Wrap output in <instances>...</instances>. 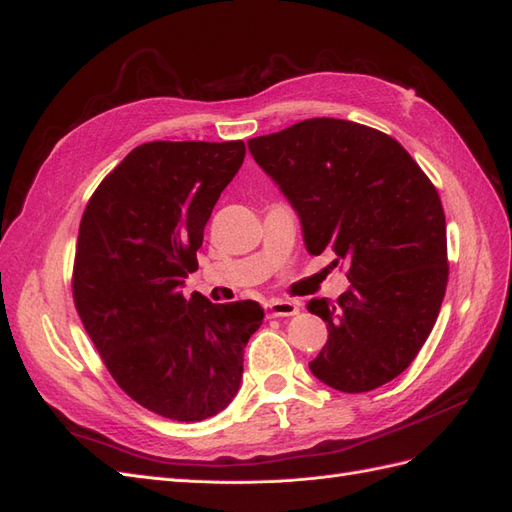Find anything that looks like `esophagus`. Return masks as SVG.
I'll list each match as a JSON object with an SVG mask.
<instances>
[{"label":"esophagus","instance_id":"34e87169","mask_svg":"<svg viewBox=\"0 0 512 512\" xmlns=\"http://www.w3.org/2000/svg\"><path fill=\"white\" fill-rule=\"evenodd\" d=\"M269 318H282V316H294L299 312V303L286 301V299H271L265 303Z\"/></svg>","mask_w":512,"mask_h":512}]
</instances>
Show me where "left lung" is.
<instances>
[{
    "mask_svg": "<svg viewBox=\"0 0 512 512\" xmlns=\"http://www.w3.org/2000/svg\"><path fill=\"white\" fill-rule=\"evenodd\" d=\"M247 147L299 213L307 252L350 265L335 303H307L329 329L312 374L342 393L391 382L427 342L446 292L438 190L395 138L346 119H305Z\"/></svg>",
    "mask_w": 512,
    "mask_h": 512,
    "instance_id": "8db88e82",
    "label": "left lung"
}]
</instances>
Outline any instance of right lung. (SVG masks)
Returning a JSON list of instances; mask_svg holds the SVG:
<instances>
[{"label": "right lung", "mask_w": 512, "mask_h": 512, "mask_svg": "<svg viewBox=\"0 0 512 512\" xmlns=\"http://www.w3.org/2000/svg\"><path fill=\"white\" fill-rule=\"evenodd\" d=\"M245 158L243 141L132 149L85 207L72 294L106 369L136 404L194 423L237 395L256 301L183 297L205 224Z\"/></svg>", "instance_id": "add662e5"}]
</instances>
